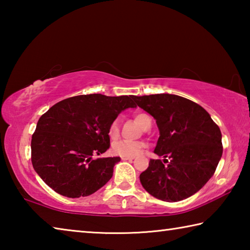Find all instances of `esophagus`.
<instances>
[{
	"label": "esophagus",
	"instance_id": "34e87169",
	"mask_svg": "<svg viewBox=\"0 0 250 250\" xmlns=\"http://www.w3.org/2000/svg\"><path fill=\"white\" fill-rule=\"evenodd\" d=\"M121 159L124 161H132L133 160V158H126V156H122Z\"/></svg>",
	"mask_w": 250,
	"mask_h": 250
}]
</instances>
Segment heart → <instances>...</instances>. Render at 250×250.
Listing matches in <instances>:
<instances>
[{
    "instance_id": "1",
    "label": "heart",
    "mask_w": 250,
    "mask_h": 250,
    "mask_svg": "<svg viewBox=\"0 0 250 250\" xmlns=\"http://www.w3.org/2000/svg\"><path fill=\"white\" fill-rule=\"evenodd\" d=\"M134 120L138 122V125H140L142 129H145L146 122L151 121L150 117L142 112L135 113ZM119 134H120L119 120H113L108 128L109 138L111 139V140H117V139L119 138ZM143 147H145V145H143L142 142L121 140L113 143L111 146V151L112 153L116 155L126 156V158H134V156H138L139 154H141Z\"/></svg>"
}]
</instances>
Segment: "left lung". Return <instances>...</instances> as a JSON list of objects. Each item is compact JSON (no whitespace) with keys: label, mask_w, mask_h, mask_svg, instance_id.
I'll return each instance as SVG.
<instances>
[{"label":"left lung","mask_w":250,"mask_h":250,"mask_svg":"<svg viewBox=\"0 0 250 250\" xmlns=\"http://www.w3.org/2000/svg\"><path fill=\"white\" fill-rule=\"evenodd\" d=\"M139 107L156 120L160 137L154 153L140 174L146 191L166 202L185 200L200 191L218 166L223 154L222 133L209 113L183 97L158 94L134 96Z\"/></svg>","instance_id":"left-lung-1"}]
</instances>
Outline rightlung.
Masks as SVG:
<instances>
[{
	"instance_id": "obj_1",
	"label": "right lung",
	"mask_w": 250,
	"mask_h": 250,
	"mask_svg": "<svg viewBox=\"0 0 250 250\" xmlns=\"http://www.w3.org/2000/svg\"><path fill=\"white\" fill-rule=\"evenodd\" d=\"M134 96L101 94L59 101L37 122L32 135L34 170L62 196L91 195L111 179L119 156L98 158L110 146L108 128L121 111L135 108Z\"/></svg>"
}]
</instances>
